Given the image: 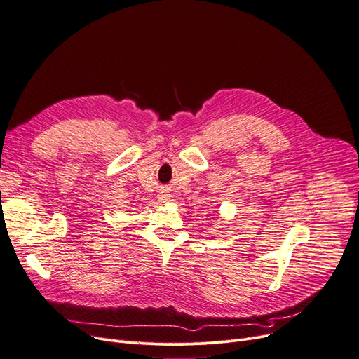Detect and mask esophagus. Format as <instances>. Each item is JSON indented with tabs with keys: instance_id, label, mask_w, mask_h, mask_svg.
<instances>
[{
	"instance_id": "1",
	"label": "esophagus",
	"mask_w": 359,
	"mask_h": 359,
	"mask_svg": "<svg viewBox=\"0 0 359 359\" xmlns=\"http://www.w3.org/2000/svg\"><path fill=\"white\" fill-rule=\"evenodd\" d=\"M165 200H166V198H165Z\"/></svg>"
}]
</instances>
